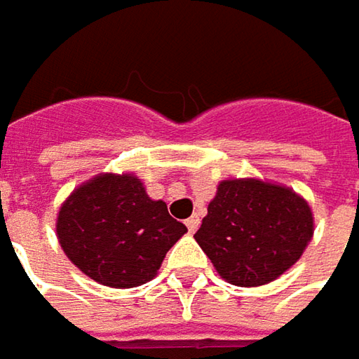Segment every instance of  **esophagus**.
<instances>
[{
    "label": "esophagus",
    "instance_id": "esophagus-1",
    "mask_svg": "<svg viewBox=\"0 0 359 359\" xmlns=\"http://www.w3.org/2000/svg\"><path fill=\"white\" fill-rule=\"evenodd\" d=\"M186 226H188V231H190V233H196V231H198V226H200V218L194 215V217H190L188 220H186Z\"/></svg>",
    "mask_w": 359,
    "mask_h": 359
}]
</instances>
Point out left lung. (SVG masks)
Returning a JSON list of instances; mask_svg holds the SVG:
<instances>
[{
	"label": "left lung",
	"mask_w": 359,
	"mask_h": 359,
	"mask_svg": "<svg viewBox=\"0 0 359 359\" xmlns=\"http://www.w3.org/2000/svg\"><path fill=\"white\" fill-rule=\"evenodd\" d=\"M315 220L294 190L262 180H224L194 239L235 286H264L300 259Z\"/></svg>",
	"instance_id": "1"
}]
</instances>
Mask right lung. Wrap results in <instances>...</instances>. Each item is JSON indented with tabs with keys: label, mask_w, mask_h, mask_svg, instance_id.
Wrapping results in <instances>:
<instances>
[{
	"label": "right lung",
	"mask_w": 359,
	"mask_h": 359,
	"mask_svg": "<svg viewBox=\"0 0 359 359\" xmlns=\"http://www.w3.org/2000/svg\"><path fill=\"white\" fill-rule=\"evenodd\" d=\"M188 233L163 200H151L133 173H100L75 188L57 217L65 255L91 280L135 288L157 276L165 253Z\"/></svg>",
	"instance_id": "1"
}]
</instances>
